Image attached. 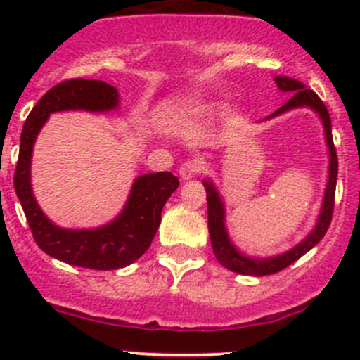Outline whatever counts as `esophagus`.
Wrapping results in <instances>:
<instances>
[{"label": "esophagus", "mask_w": 360, "mask_h": 360, "mask_svg": "<svg viewBox=\"0 0 360 360\" xmlns=\"http://www.w3.org/2000/svg\"><path fill=\"white\" fill-rule=\"evenodd\" d=\"M202 172V163L198 160H188L179 167V176L183 179H191V177L198 176Z\"/></svg>", "instance_id": "obj_1"}]
</instances>
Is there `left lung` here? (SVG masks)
Masks as SVG:
<instances>
[{
  "label": "left lung",
  "mask_w": 360,
  "mask_h": 360,
  "mask_svg": "<svg viewBox=\"0 0 360 360\" xmlns=\"http://www.w3.org/2000/svg\"><path fill=\"white\" fill-rule=\"evenodd\" d=\"M278 89L282 92H292L291 99L278 108L277 111L271 116H277L281 112L292 110V108L300 106H310L321 115L322 123H324L326 130V139H328L329 155H331V163H329V183L326 188V197L324 205H322V212L319 216V223L315 230L296 245L289 252L281 254L277 257H270V259H250V257L242 256L237 249L231 245L228 240L226 230H224V209L223 203L219 200V195L214 190V186L205 181V191H207V214H209V235H210V244H212V250L216 254L217 261L223 264L224 268L231 271H237L242 275H254V277H263V275H274L288 268L294 261L300 259L303 254L319 244L322 237L328 231L329 224L333 219V210H335V193H336V177H338V155L335 143H333V134H331V116H329L328 108L322 103L321 97L310 89H304L303 83L296 82V79L285 78V76H277L275 78Z\"/></svg>",
  "instance_id": "1"
}]
</instances>
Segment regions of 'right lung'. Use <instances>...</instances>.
<instances>
[{"label":"right lung","instance_id":"1","mask_svg":"<svg viewBox=\"0 0 360 360\" xmlns=\"http://www.w3.org/2000/svg\"><path fill=\"white\" fill-rule=\"evenodd\" d=\"M118 104L115 86L101 79L72 78L57 83L36 103L24 122L13 188L38 248L56 259L90 270H116L139 259L153 242L162 209L179 186L172 172L137 177L122 216L97 230H63L53 226L31 191V151L50 112L64 110L108 111Z\"/></svg>","mask_w":360,"mask_h":360}]
</instances>
